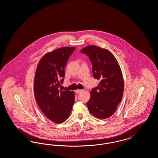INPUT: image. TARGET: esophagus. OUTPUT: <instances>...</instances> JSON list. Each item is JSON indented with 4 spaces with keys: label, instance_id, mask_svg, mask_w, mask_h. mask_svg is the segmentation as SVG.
<instances>
[{
    "label": "esophagus",
    "instance_id": "obj_1",
    "mask_svg": "<svg viewBox=\"0 0 158 158\" xmlns=\"http://www.w3.org/2000/svg\"><path fill=\"white\" fill-rule=\"evenodd\" d=\"M82 89H76V93L78 94H80L81 92H82Z\"/></svg>",
    "mask_w": 158,
    "mask_h": 158
}]
</instances>
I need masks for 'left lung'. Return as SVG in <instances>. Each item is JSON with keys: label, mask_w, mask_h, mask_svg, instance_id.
<instances>
[{"label": "left lung", "mask_w": 158, "mask_h": 158, "mask_svg": "<svg viewBox=\"0 0 158 158\" xmlns=\"http://www.w3.org/2000/svg\"><path fill=\"white\" fill-rule=\"evenodd\" d=\"M92 64L94 78L99 80L98 86L90 91L86 103L89 113L99 119L113 115L123 98L124 79L120 65L113 53L96 45H88L81 50Z\"/></svg>", "instance_id": "8db88e82"}]
</instances>
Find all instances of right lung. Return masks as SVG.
I'll list each match as a JSON object with an SVG mask.
<instances>
[{
    "label": "right lung",
    "mask_w": 158,
    "mask_h": 158,
    "mask_svg": "<svg viewBox=\"0 0 158 158\" xmlns=\"http://www.w3.org/2000/svg\"><path fill=\"white\" fill-rule=\"evenodd\" d=\"M76 47H65L45 54L38 62L34 81V96L50 120L61 124L69 117L75 102L73 91L59 90L64 68Z\"/></svg>",
    "instance_id": "add662e5"
}]
</instances>
